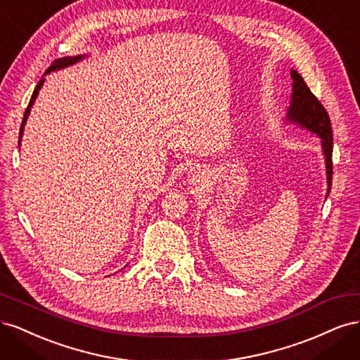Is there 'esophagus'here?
I'll use <instances>...</instances> for the list:
<instances>
[{"label": "esophagus", "instance_id": "1", "mask_svg": "<svg viewBox=\"0 0 360 360\" xmlns=\"http://www.w3.org/2000/svg\"><path fill=\"white\" fill-rule=\"evenodd\" d=\"M188 180L191 184H198L204 180V172L200 168H192L188 172Z\"/></svg>", "mask_w": 360, "mask_h": 360}]
</instances>
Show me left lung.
<instances>
[{"label":"left lung","mask_w":360,"mask_h":360,"mask_svg":"<svg viewBox=\"0 0 360 360\" xmlns=\"http://www.w3.org/2000/svg\"><path fill=\"white\" fill-rule=\"evenodd\" d=\"M292 78V90H291V101L287 111V122L290 124H296L302 129L309 130L311 134H315L321 139V148L326 162V176H328V193L326 198L329 197L332 188V151H333V136H332V126L328 111L320 101L312 94L307 82L303 81L302 76L291 69Z\"/></svg>","instance_id":"left-lung-1"}]
</instances>
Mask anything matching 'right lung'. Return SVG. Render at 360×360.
I'll return each mask as SVG.
<instances>
[{"instance_id":"right-lung-1","label":"right lung","mask_w":360,"mask_h":360,"mask_svg":"<svg viewBox=\"0 0 360 360\" xmlns=\"http://www.w3.org/2000/svg\"><path fill=\"white\" fill-rule=\"evenodd\" d=\"M85 57H86V56L84 53V56H76V57H63V58H58V60H56V61L52 63V66L45 72V75H43V78L39 81V84L36 85V89H34V93H32V96H31L30 103H28V108H27V111H25V114H24L22 124H20V130H19V147H20V139H22V135H24V127H25V123H27V120H28L30 111H31L32 105H34V102H36V99H37V96H39V91H40V89H41L43 82H45V76H46L48 73H51V72H56V70H60V69H64V68H69V66H72V64H76L78 61L84 60Z\"/></svg>"}]
</instances>
